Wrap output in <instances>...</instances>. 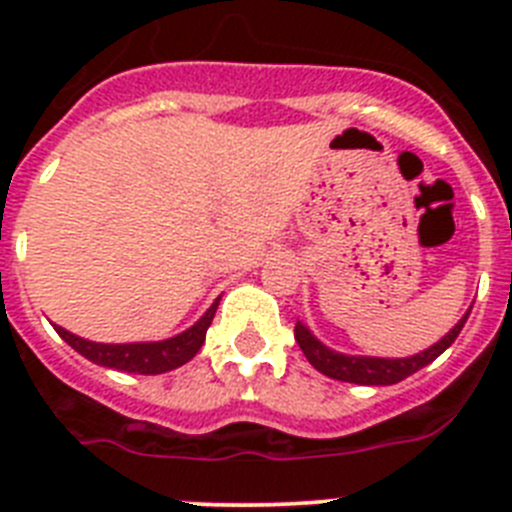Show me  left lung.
<instances>
[{
  "label": "left lung",
  "instance_id": "1",
  "mask_svg": "<svg viewBox=\"0 0 512 512\" xmlns=\"http://www.w3.org/2000/svg\"><path fill=\"white\" fill-rule=\"evenodd\" d=\"M467 318L469 312L436 343V346H431L428 351H423V354L418 356H410V359H372V356L336 354V351L325 348L320 341H315V338L310 336V330L300 323L295 325V338L297 343H300L302 354L307 356V361H310L318 372H323L325 377L354 384H397L405 377H410V374L418 372V369H423V366L431 364V361H436L438 356L456 341V336L461 333Z\"/></svg>",
  "mask_w": 512,
  "mask_h": 512
}]
</instances>
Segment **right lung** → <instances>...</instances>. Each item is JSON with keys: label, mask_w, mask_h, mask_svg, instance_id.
I'll return each instance as SVG.
<instances>
[{"label": "right lung", "mask_w": 512, "mask_h": 512, "mask_svg": "<svg viewBox=\"0 0 512 512\" xmlns=\"http://www.w3.org/2000/svg\"><path fill=\"white\" fill-rule=\"evenodd\" d=\"M217 302L220 300L212 302L210 310L192 328L179 333L176 338L158 343H94L84 341V338L74 336V333L58 328V325L56 330L58 336L69 343L74 351H79L81 356H87L94 364L110 366V369H117V372L130 374H164L176 369V366L187 364L200 351L202 343H205L207 328H210L212 318H215Z\"/></svg>", "instance_id": "1"}]
</instances>
